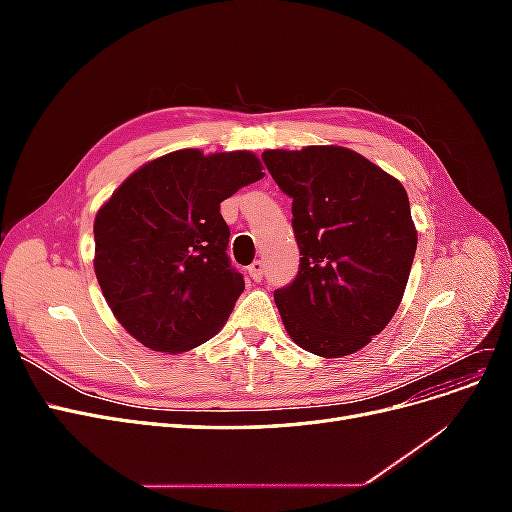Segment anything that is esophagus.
I'll return each mask as SVG.
<instances>
[{
  "label": "esophagus",
  "mask_w": 512,
  "mask_h": 512,
  "mask_svg": "<svg viewBox=\"0 0 512 512\" xmlns=\"http://www.w3.org/2000/svg\"><path fill=\"white\" fill-rule=\"evenodd\" d=\"M247 273H250V277L254 282H260L262 275H265V262L262 260H254L250 267H247Z\"/></svg>",
  "instance_id": "1"
}]
</instances>
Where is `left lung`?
Instances as JSON below:
<instances>
[{
    "label": "left lung",
    "instance_id": "8db88e82",
    "mask_svg": "<svg viewBox=\"0 0 512 512\" xmlns=\"http://www.w3.org/2000/svg\"><path fill=\"white\" fill-rule=\"evenodd\" d=\"M262 162L292 198L301 254L297 277L273 292L288 335L331 359L361 350L391 322L412 269L404 185L346 147L269 149Z\"/></svg>",
    "mask_w": 512,
    "mask_h": 512
}]
</instances>
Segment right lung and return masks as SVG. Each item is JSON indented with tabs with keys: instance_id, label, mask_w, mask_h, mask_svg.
<instances>
[{
	"instance_id": "add662e5",
	"label": "right lung",
	"mask_w": 512,
	"mask_h": 512,
	"mask_svg": "<svg viewBox=\"0 0 512 512\" xmlns=\"http://www.w3.org/2000/svg\"><path fill=\"white\" fill-rule=\"evenodd\" d=\"M265 177L250 151H173L138 168L98 211L96 277L134 339L185 352L220 331L245 288L220 203Z\"/></svg>"
}]
</instances>
